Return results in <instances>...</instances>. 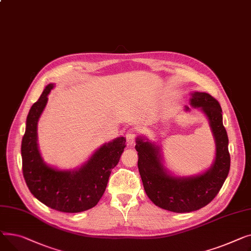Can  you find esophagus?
Wrapping results in <instances>:
<instances>
[{"instance_id": "obj_1", "label": "esophagus", "mask_w": 251, "mask_h": 251, "mask_svg": "<svg viewBox=\"0 0 251 251\" xmlns=\"http://www.w3.org/2000/svg\"><path fill=\"white\" fill-rule=\"evenodd\" d=\"M137 134H138V129L136 127H132V128H129L126 134V142H127V145L131 146L132 144L135 143L136 141V138H137Z\"/></svg>"}]
</instances>
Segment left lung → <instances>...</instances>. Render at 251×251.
Returning <instances> with one entry per match:
<instances>
[{
  "label": "left lung",
  "mask_w": 251,
  "mask_h": 251,
  "mask_svg": "<svg viewBox=\"0 0 251 251\" xmlns=\"http://www.w3.org/2000/svg\"><path fill=\"white\" fill-rule=\"evenodd\" d=\"M190 105L208 117L216 144L213 165L201 174L178 177L163 165L160 147L140 137L136 140L138 167L144 189L159 208L174 213H190L210 203L224 184L230 170L228 136L223 126L220 103L204 92L190 93ZM185 110L189 108L186 106Z\"/></svg>",
  "instance_id": "1"
}]
</instances>
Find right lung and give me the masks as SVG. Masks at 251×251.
Here are the masks:
<instances>
[{"mask_svg":"<svg viewBox=\"0 0 251 251\" xmlns=\"http://www.w3.org/2000/svg\"><path fill=\"white\" fill-rule=\"evenodd\" d=\"M53 88L49 84L31 106L21 144L22 170L30 193L49 208L80 213L97 204L107 186L111 170L126 148V138L105 143L76 170H58L44 163L37 145V123Z\"/></svg>","mask_w":251,"mask_h":251,"instance_id":"1","label":"right lung"}]
</instances>
